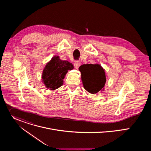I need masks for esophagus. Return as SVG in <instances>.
I'll use <instances>...</instances> for the list:
<instances>
[{"mask_svg":"<svg viewBox=\"0 0 151 151\" xmlns=\"http://www.w3.org/2000/svg\"><path fill=\"white\" fill-rule=\"evenodd\" d=\"M80 65H81V62H80V61L77 60V61H75V63H74V66H75V68L76 69H78V68L79 67Z\"/></svg>","mask_w":151,"mask_h":151,"instance_id":"esophagus-1","label":"esophagus"}]
</instances>
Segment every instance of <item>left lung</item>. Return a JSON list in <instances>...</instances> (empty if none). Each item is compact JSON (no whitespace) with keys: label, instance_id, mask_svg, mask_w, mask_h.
<instances>
[{"label":"left lung","instance_id":"1","mask_svg":"<svg viewBox=\"0 0 151 151\" xmlns=\"http://www.w3.org/2000/svg\"><path fill=\"white\" fill-rule=\"evenodd\" d=\"M79 70L81 73V80L83 88L94 94L104 90L106 82L105 70L99 64H82Z\"/></svg>","mask_w":151,"mask_h":151}]
</instances>
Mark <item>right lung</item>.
I'll use <instances>...</instances> for the list:
<instances>
[{
    "label": "right lung",
    "mask_w": 151,
    "mask_h": 151,
    "mask_svg": "<svg viewBox=\"0 0 151 151\" xmlns=\"http://www.w3.org/2000/svg\"><path fill=\"white\" fill-rule=\"evenodd\" d=\"M74 69L73 64L66 60H61L55 55L49 61L43 70L42 79L45 87L54 91L63 85V79L68 70Z\"/></svg>",
    "instance_id": "1"
}]
</instances>
